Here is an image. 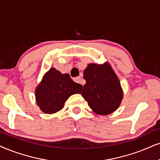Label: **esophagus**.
I'll return each instance as SVG.
<instances>
[{
    "label": "esophagus",
    "mask_w": 160,
    "mask_h": 160,
    "mask_svg": "<svg viewBox=\"0 0 160 160\" xmlns=\"http://www.w3.org/2000/svg\"><path fill=\"white\" fill-rule=\"evenodd\" d=\"M73 80L74 82H77V83H81V80H82L81 77H77V78H74Z\"/></svg>",
    "instance_id": "34e87169"
}]
</instances>
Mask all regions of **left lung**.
I'll use <instances>...</instances> for the list:
<instances>
[{
	"mask_svg": "<svg viewBox=\"0 0 160 160\" xmlns=\"http://www.w3.org/2000/svg\"><path fill=\"white\" fill-rule=\"evenodd\" d=\"M81 94L93 112L100 115L112 114L119 108L123 98L120 80L108 62L90 63L83 72Z\"/></svg>",
	"mask_w": 160,
	"mask_h": 160,
	"instance_id": "1",
	"label": "left lung"
}]
</instances>
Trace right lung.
I'll list each match as a JSON object with an SVG mask.
<instances>
[{
    "label": "right lung",
    "mask_w": 160,
    "mask_h": 160,
    "mask_svg": "<svg viewBox=\"0 0 160 160\" xmlns=\"http://www.w3.org/2000/svg\"><path fill=\"white\" fill-rule=\"evenodd\" d=\"M82 88V85L74 82L68 74H61L51 68L36 88V102L45 114H54L63 108L71 95L80 94Z\"/></svg>",
    "instance_id": "right-lung-1"
}]
</instances>
